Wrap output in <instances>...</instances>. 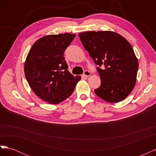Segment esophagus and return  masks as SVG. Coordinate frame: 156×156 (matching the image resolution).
<instances>
[{"mask_svg":"<svg viewBox=\"0 0 156 156\" xmlns=\"http://www.w3.org/2000/svg\"><path fill=\"white\" fill-rule=\"evenodd\" d=\"M90 75H91V73L88 70H85L84 72V73H83V75H84V76H85V77H89Z\"/></svg>","mask_w":156,"mask_h":156,"instance_id":"34e87169","label":"esophagus"}]
</instances>
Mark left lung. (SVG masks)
Returning a JSON list of instances; mask_svg holds the SVG:
<instances>
[{
    "label": "left lung",
    "mask_w": 156,
    "mask_h": 156,
    "mask_svg": "<svg viewBox=\"0 0 156 156\" xmlns=\"http://www.w3.org/2000/svg\"><path fill=\"white\" fill-rule=\"evenodd\" d=\"M82 44L98 65L101 85L94 90L107 102H119L135 85L138 60L128 41L111 31H89L79 34Z\"/></svg>",
    "instance_id": "left-lung-1"
}]
</instances>
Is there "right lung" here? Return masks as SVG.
Instances as JSON below:
<instances>
[{"instance_id":"add662e5","label":"right lung","mask_w":156,"mask_h":156,"mask_svg":"<svg viewBox=\"0 0 156 156\" xmlns=\"http://www.w3.org/2000/svg\"><path fill=\"white\" fill-rule=\"evenodd\" d=\"M76 36L65 33L48 35L33 44L25 63V74L36 95L51 104H57L73 93L81 76L70 73L64 52Z\"/></svg>"}]
</instances>
